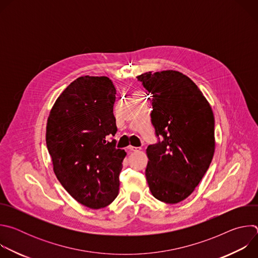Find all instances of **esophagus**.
Returning <instances> with one entry per match:
<instances>
[{
  "instance_id": "1",
  "label": "esophagus",
  "mask_w": 258,
  "mask_h": 258,
  "mask_svg": "<svg viewBox=\"0 0 258 258\" xmlns=\"http://www.w3.org/2000/svg\"><path fill=\"white\" fill-rule=\"evenodd\" d=\"M130 151H134V152H136V151H140L142 148L141 147H134V146H128V148H127Z\"/></svg>"
}]
</instances>
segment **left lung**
<instances>
[{
	"label": "left lung",
	"mask_w": 258,
	"mask_h": 258,
	"mask_svg": "<svg viewBox=\"0 0 258 258\" xmlns=\"http://www.w3.org/2000/svg\"><path fill=\"white\" fill-rule=\"evenodd\" d=\"M137 79L152 97L151 122L156 137H163L146 150L149 189L159 201L178 203L193 193L211 163L212 109L194 82L178 71H150Z\"/></svg>",
	"instance_id": "1"
}]
</instances>
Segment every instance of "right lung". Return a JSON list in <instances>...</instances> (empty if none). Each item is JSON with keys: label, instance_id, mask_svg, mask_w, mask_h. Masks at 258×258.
Here are the masks:
<instances>
[{"label": "right lung", "instance_id": "add662e5", "mask_svg": "<svg viewBox=\"0 0 258 258\" xmlns=\"http://www.w3.org/2000/svg\"><path fill=\"white\" fill-rule=\"evenodd\" d=\"M116 90L107 77H81L56 100L47 123L46 143L63 188L93 209L112 203L126 153L108 136L117 132L113 114Z\"/></svg>", "mask_w": 258, "mask_h": 258}]
</instances>
